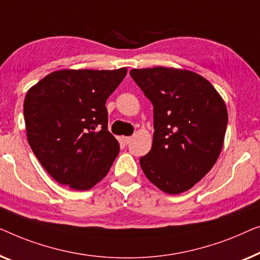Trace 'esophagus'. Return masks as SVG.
I'll return each instance as SVG.
<instances>
[{
	"label": "esophagus",
	"instance_id": "34e87169",
	"mask_svg": "<svg viewBox=\"0 0 260 260\" xmlns=\"http://www.w3.org/2000/svg\"><path fill=\"white\" fill-rule=\"evenodd\" d=\"M131 140H132L131 137H122V142H123V144H125V145L129 144Z\"/></svg>",
	"mask_w": 260,
	"mask_h": 260
}]
</instances>
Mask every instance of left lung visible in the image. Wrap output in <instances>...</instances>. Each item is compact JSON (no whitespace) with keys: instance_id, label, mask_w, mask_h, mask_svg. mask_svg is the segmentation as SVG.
<instances>
[{"instance_id":"8db88e82","label":"left lung","mask_w":260,"mask_h":260,"mask_svg":"<svg viewBox=\"0 0 260 260\" xmlns=\"http://www.w3.org/2000/svg\"><path fill=\"white\" fill-rule=\"evenodd\" d=\"M129 74L153 105L152 148L140 166L168 194L192 188L214 166L224 144L228 109L202 75L166 67L132 69Z\"/></svg>"}]
</instances>
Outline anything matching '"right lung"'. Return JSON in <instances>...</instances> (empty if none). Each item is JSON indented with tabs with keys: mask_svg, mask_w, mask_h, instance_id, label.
<instances>
[{
	"mask_svg": "<svg viewBox=\"0 0 260 260\" xmlns=\"http://www.w3.org/2000/svg\"><path fill=\"white\" fill-rule=\"evenodd\" d=\"M126 74L127 68L62 69L27 92L23 114L28 142L61 185L86 191L107 175L120 146L108 131L106 100Z\"/></svg>",
	"mask_w": 260,
	"mask_h": 260,
	"instance_id": "obj_1",
	"label": "right lung"
}]
</instances>
